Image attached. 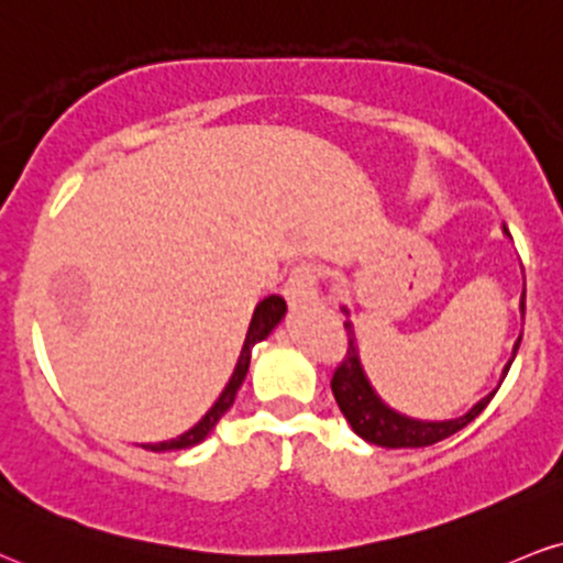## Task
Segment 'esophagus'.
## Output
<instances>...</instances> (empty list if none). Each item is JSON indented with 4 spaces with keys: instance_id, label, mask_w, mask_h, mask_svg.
Wrapping results in <instances>:
<instances>
[{
    "instance_id": "esophagus-1",
    "label": "esophagus",
    "mask_w": 563,
    "mask_h": 563,
    "mask_svg": "<svg viewBox=\"0 0 563 563\" xmlns=\"http://www.w3.org/2000/svg\"><path fill=\"white\" fill-rule=\"evenodd\" d=\"M317 283H320V273L311 264H299V267L290 269V277L283 288L286 299L294 303V307H301V303L311 301L317 296Z\"/></svg>"
}]
</instances>
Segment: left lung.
I'll return each instance as SVG.
<instances>
[{
	"label": "left lung",
	"mask_w": 563,
	"mask_h": 563,
	"mask_svg": "<svg viewBox=\"0 0 563 563\" xmlns=\"http://www.w3.org/2000/svg\"><path fill=\"white\" fill-rule=\"evenodd\" d=\"M504 233L509 235V230L504 228ZM521 314H525V296H521ZM343 328H346L349 333V346H346V354H343L341 362H338L333 380H330V388H333L335 401L341 406L343 417H346L351 430H354L358 438L367 440V443L383 445V449H424V445H432L438 443V440L451 438L453 432L464 430L466 424H470L487 404H490V398L496 396V390L487 393L483 401H477L470 411H466V415L456 419H445V422H424V419H411L406 415H398V411H393L388 404H383L380 396L372 390L367 375H364L362 369V362H358V349H356V338H354V328H351V322H343ZM519 343L521 338L514 343V354L509 358V364L504 367V377L511 367L514 356H517Z\"/></svg>",
	"instance_id": "left-lung-1"
}]
</instances>
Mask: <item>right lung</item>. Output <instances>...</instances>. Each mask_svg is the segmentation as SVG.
I'll use <instances>...</instances> for the list:
<instances>
[{
    "label": "right lung",
    "instance_id": "obj_1",
    "mask_svg": "<svg viewBox=\"0 0 563 563\" xmlns=\"http://www.w3.org/2000/svg\"><path fill=\"white\" fill-rule=\"evenodd\" d=\"M283 314H286V301H283L280 296H267V299L256 303L252 324H249L246 341H243L239 364H235V369H233V375H230L225 390L220 393V398H217L212 409H209L207 415L201 417L191 430L183 432V435L173 438V440H162V443H144V449H148V451H178V449H191V445L201 443V440H205L209 432L214 430V424L220 422V417L225 415L230 406H233L235 393H239L243 380H246V372H249V362H252L254 343L264 341V338L273 333L275 324L283 320Z\"/></svg>",
    "mask_w": 563,
    "mask_h": 563
}]
</instances>
